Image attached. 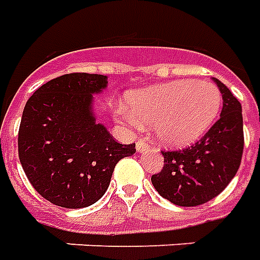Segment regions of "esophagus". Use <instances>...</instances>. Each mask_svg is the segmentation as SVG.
<instances>
[{"label":"esophagus","mask_w":260,"mask_h":260,"mask_svg":"<svg viewBox=\"0 0 260 260\" xmlns=\"http://www.w3.org/2000/svg\"><path fill=\"white\" fill-rule=\"evenodd\" d=\"M136 148L139 152H143V151H148L150 150V144L145 141V140H139L137 144H136Z\"/></svg>","instance_id":"1"}]
</instances>
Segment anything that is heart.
<instances>
[{
  "label": "heart",
  "mask_w": 260,
  "mask_h": 260,
  "mask_svg": "<svg viewBox=\"0 0 260 260\" xmlns=\"http://www.w3.org/2000/svg\"><path fill=\"white\" fill-rule=\"evenodd\" d=\"M128 105L132 110L119 108L128 126L154 124L162 144L182 147L200 139L213 124L221 106V92L209 81L180 80L133 92Z\"/></svg>",
  "instance_id": "obj_1"
}]
</instances>
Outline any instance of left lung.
<instances>
[{"label":"left lung","mask_w":260,"mask_h":260,"mask_svg":"<svg viewBox=\"0 0 260 260\" xmlns=\"http://www.w3.org/2000/svg\"><path fill=\"white\" fill-rule=\"evenodd\" d=\"M222 95L220 119L194 144L161 151L164 167L151 182L162 198L183 207L207 203L231 182L244 152L242 108L237 98L214 78Z\"/></svg>","instance_id":"1"}]
</instances>
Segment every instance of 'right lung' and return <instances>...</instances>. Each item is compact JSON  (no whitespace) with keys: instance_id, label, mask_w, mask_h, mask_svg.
Instances as JSON below:
<instances>
[{"instance_id":"add662e5","label":"right lung","mask_w":260,"mask_h":260,"mask_svg":"<svg viewBox=\"0 0 260 260\" xmlns=\"http://www.w3.org/2000/svg\"><path fill=\"white\" fill-rule=\"evenodd\" d=\"M105 75L71 73L46 82L25 105L18 133L22 168L35 190L66 209L88 207L108 190L116 164L133 155L91 113Z\"/></svg>"}]
</instances>
